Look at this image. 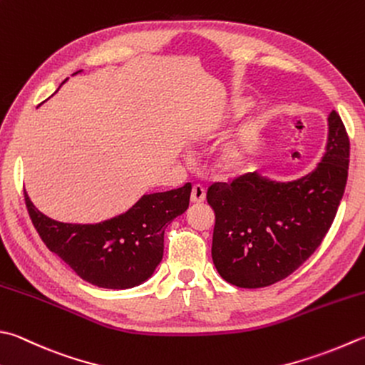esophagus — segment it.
Here are the masks:
<instances>
[{"instance_id": "obj_1", "label": "esophagus", "mask_w": 365, "mask_h": 365, "mask_svg": "<svg viewBox=\"0 0 365 365\" xmlns=\"http://www.w3.org/2000/svg\"><path fill=\"white\" fill-rule=\"evenodd\" d=\"M205 199V188L202 185H195V187L191 188V202H204Z\"/></svg>"}]
</instances>
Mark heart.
I'll return each instance as SVG.
<instances>
[{"label":"heart","instance_id":"obj_1","mask_svg":"<svg viewBox=\"0 0 365 365\" xmlns=\"http://www.w3.org/2000/svg\"><path fill=\"white\" fill-rule=\"evenodd\" d=\"M223 164L226 168H237L242 164V155L239 150H230L223 155Z\"/></svg>","mask_w":365,"mask_h":365}]
</instances>
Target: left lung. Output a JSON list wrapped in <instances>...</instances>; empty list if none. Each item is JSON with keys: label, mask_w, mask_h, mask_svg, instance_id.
<instances>
[{"label": "left lung", "mask_w": 365, "mask_h": 365, "mask_svg": "<svg viewBox=\"0 0 365 365\" xmlns=\"http://www.w3.org/2000/svg\"><path fill=\"white\" fill-rule=\"evenodd\" d=\"M315 170L292 182L258 173L213 183L207 202L215 212L212 259L218 274L239 288H264L283 280L315 253L344 196L349 139L335 110Z\"/></svg>", "instance_id": "1"}]
</instances>
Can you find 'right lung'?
Segmentation results:
<instances>
[{
    "mask_svg": "<svg viewBox=\"0 0 365 365\" xmlns=\"http://www.w3.org/2000/svg\"><path fill=\"white\" fill-rule=\"evenodd\" d=\"M77 74V73H76ZM191 183L144 195L130 210L96 225L61 223L41 213L25 192L33 225L46 247L95 287L128 289L153 275L163 259L164 231L188 209Z\"/></svg>",
    "mask_w": 365,
    "mask_h": 365,
    "instance_id": "obj_1",
    "label": "right lung"
}]
</instances>
